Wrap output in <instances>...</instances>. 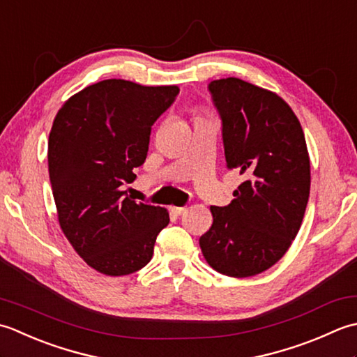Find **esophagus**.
I'll list each match as a JSON object with an SVG mask.
<instances>
[{
	"label": "esophagus",
	"instance_id": "34e87169",
	"mask_svg": "<svg viewBox=\"0 0 357 357\" xmlns=\"http://www.w3.org/2000/svg\"><path fill=\"white\" fill-rule=\"evenodd\" d=\"M171 211L176 215H181V214L186 213V208H183V206H171Z\"/></svg>",
	"mask_w": 357,
	"mask_h": 357
}]
</instances>
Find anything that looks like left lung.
I'll list each match as a JSON object with an SVG mask.
<instances>
[{"label": "left lung", "mask_w": 357, "mask_h": 357, "mask_svg": "<svg viewBox=\"0 0 357 357\" xmlns=\"http://www.w3.org/2000/svg\"><path fill=\"white\" fill-rule=\"evenodd\" d=\"M223 125L229 169L245 180L228 206H211L213 225L199 240L211 268L251 278L278 264L301 229L310 197L303 129L278 93L240 78L209 83Z\"/></svg>", "instance_id": "8db88e82"}]
</instances>
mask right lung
<instances>
[{"label": "right lung", "instance_id": "1", "mask_svg": "<svg viewBox=\"0 0 357 357\" xmlns=\"http://www.w3.org/2000/svg\"><path fill=\"white\" fill-rule=\"evenodd\" d=\"M177 93V86L111 78L77 92L55 115L47 162L58 223L78 256L101 274L142 270L168 227V209L125 197L121 185L135 180L151 126Z\"/></svg>", "mask_w": 357, "mask_h": 357}]
</instances>
